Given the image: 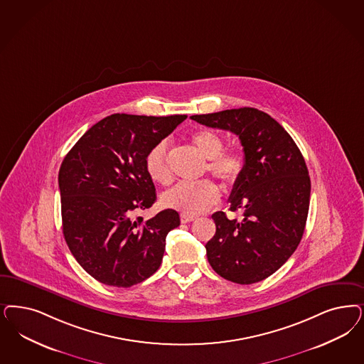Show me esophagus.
I'll return each instance as SVG.
<instances>
[{
    "label": "esophagus",
    "instance_id": "obj_1",
    "mask_svg": "<svg viewBox=\"0 0 364 364\" xmlns=\"http://www.w3.org/2000/svg\"><path fill=\"white\" fill-rule=\"evenodd\" d=\"M180 219H181V223H189V222L195 220V219H196V216H193V215H186V213H181Z\"/></svg>",
    "mask_w": 364,
    "mask_h": 364
}]
</instances>
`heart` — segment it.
I'll return each mask as SVG.
<instances>
[{"label": "heart", "instance_id": "b5f03b06", "mask_svg": "<svg viewBox=\"0 0 364 364\" xmlns=\"http://www.w3.org/2000/svg\"><path fill=\"white\" fill-rule=\"evenodd\" d=\"M192 144L207 159L205 171L226 184L239 180L246 166L245 154L240 151H223L225 141L213 130H199L191 136ZM146 172L159 184H169L172 172L169 166V144L159 142L151 148L145 160ZM219 200V188L211 180L181 183L166 191L161 198L164 205L186 215H196L211 208Z\"/></svg>", "mask_w": 364, "mask_h": 364}]
</instances>
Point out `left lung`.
<instances>
[{
    "mask_svg": "<svg viewBox=\"0 0 364 364\" xmlns=\"http://www.w3.org/2000/svg\"><path fill=\"white\" fill-rule=\"evenodd\" d=\"M191 119L237 134L246 159L228 199L230 210H242L243 218L213 213L208 262L231 282H259L288 261L302 238L311 199L305 160L288 132L261 110L240 107Z\"/></svg>",
    "mask_w": 364,
    "mask_h": 364,
    "instance_id": "left-lung-1",
    "label": "left lung"
}]
</instances>
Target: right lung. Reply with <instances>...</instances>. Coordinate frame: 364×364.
I'll use <instances>...</instances> for the list:
<instances>
[{"label":"right lung","mask_w":364,"mask_h":364,"mask_svg":"<svg viewBox=\"0 0 364 364\" xmlns=\"http://www.w3.org/2000/svg\"><path fill=\"white\" fill-rule=\"evenodd\" d=\"M186 118L113 114L91 126L64 157V239L77 264L105 285L133 287L161 264L178 213L168 208L149 220L133 215L157 199L145 166L148 153Z\"/></svg>","instance_id":"add662e5"}]
</instances>
